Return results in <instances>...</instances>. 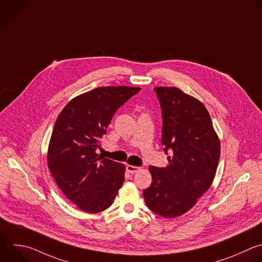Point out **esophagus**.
Listing matches in <instances>:
<instances>
[{
    "label": "esophagus",
    "instance_id": "1",
    "mask_svg": "<svg viewBox=\"0 0 262 262\" xmlns=\"http://www.w3.org/2000/svg\"><path fill=\"white\" fill-rule=\"evenodd\" d=\"M126 169L128 172L130 173H135V172H138L142 169V167H139V166H135V165H130V164H127L126 165Z\"/></svg>",
    "mask_w": 262,
    "mask_h": 262
}]
</instances>
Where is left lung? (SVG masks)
<instances>
[{
  "label": "left lung",
  "instance_id": "left-lung-1",
  "mask_svg": "<svg viewBox=\"0 0 262 262\" xmlns=\"http://www.w3.org/2000/svg\"><path fill=\"white\" fill-rule=\"evenodd\" d=\"M162 110L161 143L165 167L149 166L150 187L143 191L147 207L164 218L188 212L212 185L220 158V140L205 105L171 86L154 87Z\"/></svg>",
  "mask_w": 262,
  "mask_h": 262
}]
</instances>
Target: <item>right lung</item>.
<instances>
[{
    "instance_id": "right-lung-1",
    "label": "right lung",
    "mask_w": 262,
    "mask_h": 262,
    "mask_svg": "<svg viewBox=\"0 0 262 262\" xmlns=\"http://www.w3.org/2000/svg\"><path fill=\"white\" fill-rule=\"evenodd\" d=\"M141 91L102 86L72 99L59 113L49 141L47 164L62 193L86 213H100L115 200L125 165L99 155L115 112Z\"/></svg>"
}]
</instances>
